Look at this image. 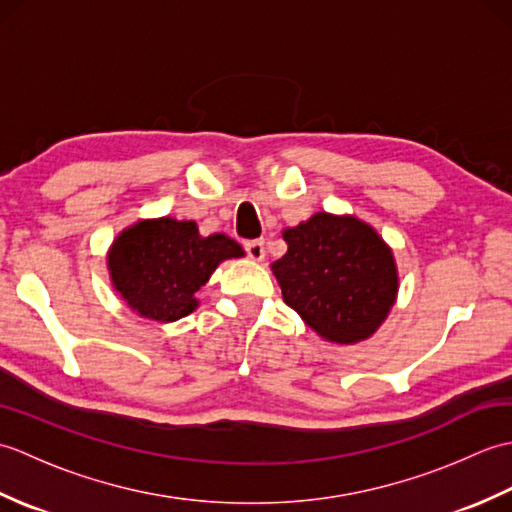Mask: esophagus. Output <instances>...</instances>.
I'll return each mask as SVG.
<instances>
[{
	"mask_svg": "<svg viewBox=\"0 0 512 512\" xmlns=\"http://www.w3.org/2000/svg\"><path fill=\"white\" fill-rule=\"evenodd\" d=\"M248 257L253 259V262H262L266 257V248H264V239H250V242L244 244Z\"/></svg>",
	"mask_w": 512,
	"mask_h": 512,
	"instance_id": "esophagus-1",
	"label": "esophagus"
}]
</instances>
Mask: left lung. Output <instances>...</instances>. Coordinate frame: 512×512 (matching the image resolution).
I'll return each mask as SVG.
<instances>
[{
    "label": "left lung",
    "instance_id": "left-lung-1",
    "mask_svg": "<svg viewBox=\"0 0 512 512\" xmlns=\"http://www.w3.org/2000/svg\"><path fill=\"white\" fill-rule=\"evenodd\" d=\"M286 255L270 266L288 306L330 343L372 336L394 306L398 270L391 248L352 215L314 213L286 228Z\"/></svg>",
    "mask_w": 512,
    "mask_h": 512
}]
</instances>
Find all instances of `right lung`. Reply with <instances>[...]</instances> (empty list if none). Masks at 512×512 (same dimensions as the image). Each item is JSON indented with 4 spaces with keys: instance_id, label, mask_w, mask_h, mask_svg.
I'll use <instances>...</instances> for the list:
<instances>
[{
    "instance_id": "add662e5",
    "label": "right lung",
    "mask_w": 512,
    "mask_h": 512,
    "mask_svg": "<svg viewBox=\"0 0 512 512\" xmlns=\"http://www.w3.org/2000/svg\"><path fill=\"white\" fill-rule=\"evenodd\" d=\"M244 257L235 239L202 237L195 222L140 220L114 239L107 255L112 286L143 319L171 323L198 308V292L224 259Z\"/></svg>"
}]
</instances>
